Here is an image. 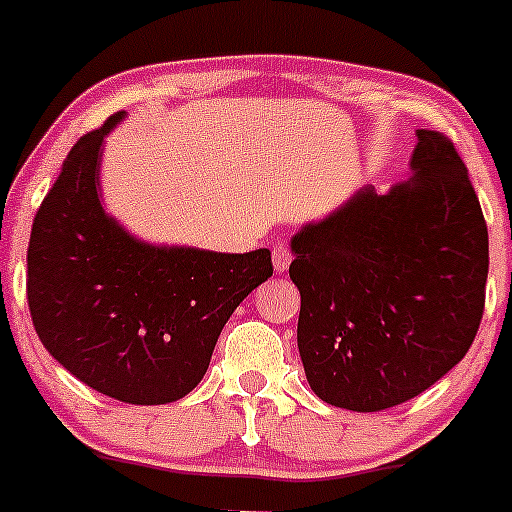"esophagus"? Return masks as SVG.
Instances as JSON below:
<instances>
[{
    "label": "esophagus",
    "mask_w": 512,
    "mask_h": 512,
    "mask_svg": "<svg viewBox=\"0 0 512 512\" xmlns=\"http://www.w3.org/2000/svg\"><path fill=\"white\" fill-rule=\"evenodd\" d=\"M294 255H292V247L287 245L285 240H277L272 245V265H275L277 272H287L289 265H292Z\"/></svg>",
    "instance_id": "34e87169"
}]
</instances>
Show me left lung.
Masks as SVG:
<instances>
[{
	"instance_id": "obj_1",
	"label": "left lung",
	"mask_w": 512,
	"mask_h": 512,
	"mask_svg": "<svg viewBox=\"0 0 512 512\" xmlns=\"http://www.w3.org/2000/svg\"><path fill=\"white\" fill-rule=\"evenodd\" d=\"M411 168L292 237L299 356L314 394L339 409L414 399L466 356L483 319L488 227L466 163L421 128Z\"/></svg>"
}]
</instances>
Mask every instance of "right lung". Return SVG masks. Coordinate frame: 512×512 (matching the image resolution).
Here are the masks:
<instances>
[{
    "label": "right lung",
    "mask_w": 512,
    "mask_h": 512,
    "mask_svg": "<svg viewBox=\"0 0 512 512\" xmlns=\"http://www.w3.org/2000/svg\"><path fill=\"white\" fill-rule=\"evenodd\" d=\"M113 113L76 141L39 205L27 250V299L41 344L86 386L123 404H170L200 384L237 304L272 275L247 255L151 247L98 200Z\"/></svg>",
    "instance_id": "right-lung-1"
}]
</instances>
